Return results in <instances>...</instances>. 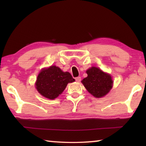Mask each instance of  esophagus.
Instances as JSON below:
<instances>
[{"label":"esophagus","instance_id":"obj_1","mask_svg":"<svg viewBox=\"0 0 146 146\" xmlns=\"http://www.w3.org/2000/svg\"><path fill=\"white\" fill-rule=\"evenodd\" d=\"M75 80L77 82H80L81 81V77H80V76H78V77H76L75 78Z\"/></svg>","mask_w":146,"mask_h":146}]
</instances>
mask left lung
I'll return each instance as SVG.
<instances>
[{"instance_id": "obj_1", "label": "left lung", "mask_w": 146, "mask_h": 146, "mask_svg": "<svg viewBox=\"0 0 146 146\" xmlns=\"http://www.w3.org/2000/svg\"><path fill=\"white\" fill-rule=\"evenodd\" d=\"M88 76L81 81L86 90L96 98H101L110 92L113 82L110 74L99 68L91 67L86 71Z\"/></svg>"}]
</instances>
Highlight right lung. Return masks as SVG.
Masks as SVG:
<instances>
[{
	"mask_svg": "<svg viewBox=\"0 0 146 146\" xmlns=\"http://www.w3.org/2000/svg\"><path fill=\"white\" fill-rule=\"evenodd\" d=\"M75 80L69 72H64L56 66L44 68L36 78L35 87L43 97L53 100L63 92L68 83Z\"/></svg>",
	"mask_w": 146,
	"mask_h": 146,
	"instance_id": "obj_1",
	"label": "right lung"
}]
</instances>
